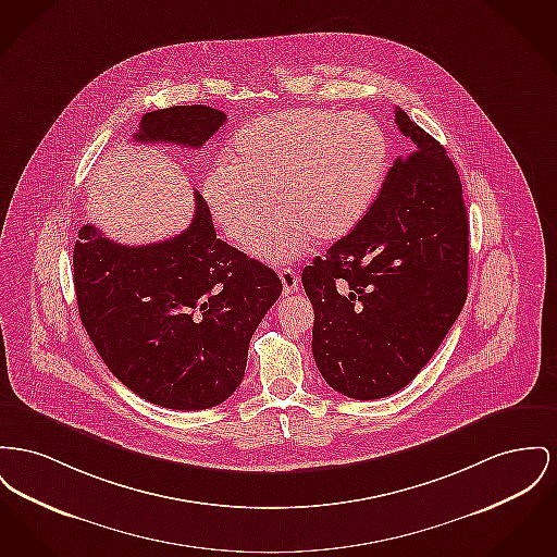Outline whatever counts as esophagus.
Masks as SVG:
<instances>
[{
  "label": "esophagus",
  "mask_w": 557,
  "mask_h": 557,
  "mask_svg": "<svg viewBox=\"0 0 557 557\" xmlns=\"http://www.w3.org/2000/svg\"><path fill=\"white\" fill-rule=\"evenodd\" d=\"M280 280H282V284H284V295H293L295 290L300 288V280H298V273H296L295 269H282L280 271Z\"/></svg>",
  "instance_id": "1"
}]
</instances>
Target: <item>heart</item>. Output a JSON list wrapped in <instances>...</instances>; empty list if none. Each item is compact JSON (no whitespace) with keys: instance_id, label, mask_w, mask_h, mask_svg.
Instances as JSON below:
<instances>
[{"instance_id":"heart-1","label":"heart","mask_w":557,"mask_h":557,"mask_svg":"<svg viewBox=\"0 0 557 557\" xmlns=\"http://www.w3.org/2000/svg\"><path fill=\"white\" fill-rule=\"evenodd\" d=\"M389 143L368 113L290 109L262 115L235 134L230 164L210 168L201 197L233 244L257 237L252 252L296 261L311 235L330 244L360 225L387 172Z\"/></svg>"}]
</instances>
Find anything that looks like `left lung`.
Instances as JSON below:
<instances>
[{
  "label": "left lung",
  "mask_w": 557,
  "mask_h": 557,
  "mask_svg": "<svg viewBox=\"0 0 557 557\" xmlns=\"http://www.w3.org/2000/svg\"><path fill=\"white\" fill-rule=\"evenodd\" d=\"M408 140L360 225L302 269L311 351L327 385L354 399L404 389L467 300L469 223L457 168L406 111Z\"/></svg>",
  "instance_id": "8db88e82"
}]
</instances>
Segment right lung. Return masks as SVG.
Masks as SVG:
<instances>
[{
    "instance_id": "add662e5",
    "label": "right lung",
    "mask_w": 557,
    "mask_h": 557,
    "mask_svg": "<svg viewBox=\"0 0 557 557\" xmlns=\"http://www.w3.org/2000/svg\"><path fill=\"white\" fill-rule=\"evenodd\" d=\"M227 115L206 104L145 113L136 143L199 149ZM73 248L82 324L107 368L138 397L172 410H206L244 379L248 345L282 295L273 269L216 237L196 191L187 230L122 246L84 225Z\"/></svg>"
}]
</instances>
